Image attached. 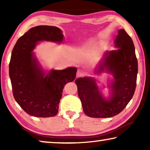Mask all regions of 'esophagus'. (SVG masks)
Returning a JSON list of instances; mask_svg holds the SVG:
<instances>
[{
  "label": "esophagus",
  "mask_w": 150,
  "mask_h": 150,
  "mask_svg": "<svg viewBox=\"0 0 150 150\" xmlns=\"http://www.w3.org/2000/svg\"><path fill=\"white\" fill-rule=\"evenodd\" d=\"M83 75H84V73H83L81 70L79 69V70L77 71V78L83 77Z\"/></svg>",
  "instance_id": "1"
}]
</instances>
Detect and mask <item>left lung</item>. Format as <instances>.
Masks as SVG:
<instances>
[{
  "label": "left lung",
  "instance_id": "left-lung-1",
  "mask_svg": "<svg viewBox=\"0 0 150 150\" xmlns=\"http://www.w3.org/2000/svg\"><path fill=\"white\" fill-rule=\"evenodd\" d=\"M117 50L107 52L95 72H106L113 77L108 85L110 95L105 98L96 79L80 77L75 80L83 112L92 118H110L121 112L135 92L138 61L132 40L124 29L119 30L115 42Z\"/></svg>",
  "mask_w": 150,
  "mask_h": 150
}]
</instances>
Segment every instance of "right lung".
I'll return each mask as SVG.
<instances>
[{
  "label": "right lung",
  "mask_w": 150,
  "mask_h": 150,
  "mask_svg": "<svg viewBox=\"0 0 150 150\" xmlns=\"http://www.w3.org/2000/svg\"><path fill=\"white\" fill-rule=\"evenodd\" d=\"M64 36L59 28L38 26L20 38L12 50L9 76L15 100L28 115L35 117L57 115L63 88L74 81L75 67L46 71L33 52L40 42L61 44Z\"/></svg>",
  "instance_id": "right-lung-1"
}]
</instances>
